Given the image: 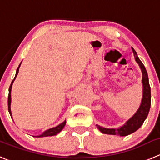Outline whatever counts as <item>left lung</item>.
Wrapping results in <instances>:
<instances>
[{
	"label": "left lung",
	"instance_id": "8db88e82",
	"mask_svg": "<svg viewBox=\"0 0 160 160\" xmlns=\"http://www.w3.org/2000/svg\"><path fill=\"white\" fill-rule=\"evenodd\" d=\"M132 52H133L134 57L139 64L140 67L142 71V83H143V98L141 101V104L140 108L137 111L135 114L123 126L118 128V129H107V128H102L97 125L98 129L105 134H110V135H119L121 137L127 136L132 132H136L139 128L143 125L145 119L147 118L148 114L149 113L151 107V88L149 85L148 77V72L144 67V64L141 62V61L139 59L137 56V52L135 51L132 47Z\"/></svg>",
	"mask_w": 160,
	"mask_h": 160
}]
</instances>
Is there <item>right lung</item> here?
I'll return each mask as SVG.
<instances>
[{
    "instance_id": "add662e5",
    "label": "right lung",
    "mask_w": 160,
    "mask_h": 160,
    "mask_svg": "<svg viewBox=\"0 0 160 160\" xmlns=\"http://www.w3.org/2000/svg\"><path fill=\"white\" fill-rule=\"evenodd\" d=\"M21 64V63H20ZM20 64H19V67L17 68V70H16V77L17 76L18 72H19V66H20ZM16 77H15V78L13 79V80L12 81L11 83V85H10L9 87V90H8V112H9L10 115L12 116V114H11V107H10V105H11V90H12V83L13 81H14V80L16 79ZM65 123H66V121H65L64 122H62V123H61L60 125H58V126H56V127H53V128H51V129H48V130L45 131L44 132H43L42 135L40 136H38V137H50V136H54V135H57V134L58 133V132H60L62 130V129L64 128V126L65 125Z\"/></svg>"
}]
</instances>
